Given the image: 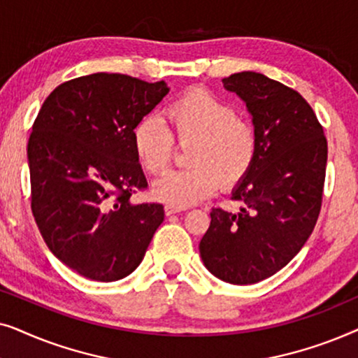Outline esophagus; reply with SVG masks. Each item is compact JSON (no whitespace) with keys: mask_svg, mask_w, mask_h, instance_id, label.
<instances>
[{"mask_svg":"<svg viewBox=\"0 0 358 358\" xmlns=\"http://www.w3.org/2000/svg\"><path fill=\"white\" fill-rule=\"evenodd\" d=\"M184 207H176V205H166L164 207V212L166 215H174V213H180L184 212Z\"/></svg>","mask_w":358,"mask_h":358,"instance_id":"1","label":"esophagus"}]
</instances>
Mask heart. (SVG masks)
Masks as SVG:
<instances>
[{
  "label": "heart",
  "mask_w": 358,
  "mask_h": 358,
  "mask_svg": "<svg viewBox=\"0 0 358 358\" xmlns=\"http://www.w3.org/2000/svg\"><path fill=\"white\" fill-rule=\"evenodd\" d=\"M169 131L153 117H143L131 130L136 159L151 176L168 169L174 143L187 146L190 168L171 171L153 184V195L176 207L200 202L223 187H234L251 173L259 138L252 124L236 107L202 87L189 90L163 110Z\"/></svg>",
  "instance_id": "1"
}]
</instances>
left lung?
I'll return each mask as SVG.
<instances>
[{"label":"left lung","instance_id":"1","mask_svg":"<svg viewBox=\"0 0 358 358\" xmlns=\"http://www.w3.org/2000/svg\"><path fill=\"white\" fill-rule=\"evenodd\" d=\"M246 102L259 138L254 168L234 189L238 213L212 208L199 244L205 267L233 285L273 275L300 252L321 212L327 140L300 92L254 71L223 78Z\"/></svg>","mask_w":358,"mask_h":358}]
</instances>
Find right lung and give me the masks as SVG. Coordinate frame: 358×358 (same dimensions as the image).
Masks as SVG:
<instances>
[{"label":"right lung","instance_id":"add662e5","mask_svg":"<svg viewBox=\"0 0 358 358\" xmlns=\"http://www.w3.org/2000/svg\"><path fill=\"white\" fill-rule=\"evenodd\" d=\"M169 92L122 73L62 83L29 136L31 208L48 249L80 275L124 278L143 261L164 220L161 203L134 205L148 189L131 130Z\"/></svg>","mask_w":358,"mask_h":358}]
</instances>
